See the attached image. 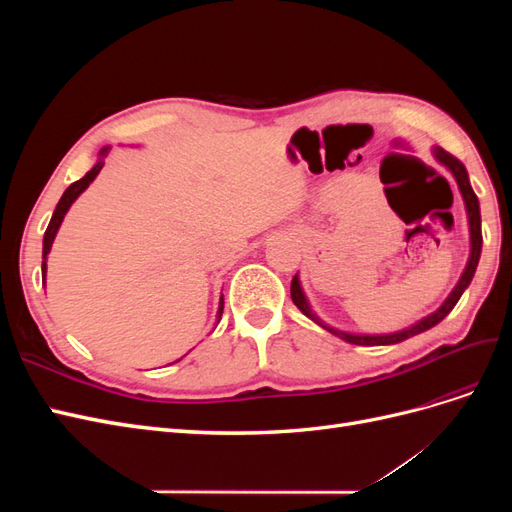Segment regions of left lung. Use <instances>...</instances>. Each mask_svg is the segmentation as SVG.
<instances>
[{
  "label": "left lung",
  "instance_id": "1",
  "mask_svg": "<svg viewBox=\"0 0 512 512\" xmlns=\"http://www.w3.org/2000/svg\"><path fill=\"white\" fill-rule=\"evenodd\" d=\"M431 156L436 158V162L440 166H444L448 173L453 175V179L457 181V188H459V194L463 198V205H466L468 230H470V256H468V262H466V269H463V273L459 275V282L455 284L451 294H448V297L444 299V303L436 309V312L427 314L425 318L410 324V327L401 329V331H395V333H352V331H342V329L333 327V324L324 322L314 312V307H312V303H309L307 294H305V290L301 286L299 273L292 277L290 297H292V303L301 309V314L307 316L309 320H314L318 327H322L324 331H329L331 335L344 339V342H348V344H354V346H393V344L404 342V339H410V337L423 333V331H427L431 327H436L440 320H444L448 314H451V309L457 305L463 290L470 286L472 277L476 273L478 260H480V250H483V232H480V205H478V198H476L472 185H470L468 170L457 158H453L451 153H446L442 147H433L431 149Z\"/></svg>",
  "mask_w": 512,
  "mask_h": 512
}]
</instances>
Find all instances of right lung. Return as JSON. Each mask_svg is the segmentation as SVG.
<instances>
[{"label": "right lung", "mask_w": 512, "mask_h": 512, "mask_svg": "<svg viewBox=\"0 0 512 512\" xmlns=\"http://www.w3.org/2000/svg\"><path fill=\"white\" fill-rule=\"evenodd\" d=\"M108 151H111V147H102V149H100V153H98V160H96V164L87 170L85 177H81L79 181H74L72 185H68V190L64 192V196L59 198V203H57V207H55V211H53V218H51L49 226H46L44 239H42V280H46V260H49L51 247H53V241H55V237H57V230H59L61 222H64L66 213L70 211V207H72L74 200L79 198V196L89 188L91 181H94V179L98 177V173H100L102 166H104V158L108 156ZM222 312H224V294H220L218 316H215V318H218V322H220V318H222ZM183 356H185V354H183ZM177 361H181V359H177ZM177 361H175V363H177Z\"/></svg>", "instance_id": "add662e5"}]
</instances>
